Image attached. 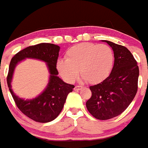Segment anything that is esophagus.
Instances as JSON below:
<instances>
[{"mask_svg":"<svg viewBox=\"0 0 148 148\" xmlns=\"http://www.w3.org/2000/svg\"><path fill=\"white\" fill-rule=\"evenodd\" d=\"M81 88H82L81 86L76 85V86H75V87H74V90H80V89H81Z\"/></svg>","mask_w":148,"mask_h":148,"instance_id":"34e87169","label":"esophagus"}]
</instances>
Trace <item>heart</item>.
Here are the masks:
<instances>
[{
    "instance_id": "heart-1",
    "label": "heart",
    "mask_w": 148,
    "mask_h": 148,
    "mask_svg": "<svg viewBox=\"0 0 148 148\" xmlns=\"http://www.w3.org/2000/svg\"><path fill=\"white\" fill-rule=\"evenodd\" d=\"M114 53L109 46L81 43L70 47L66 59L58 61V70L67 82H73L80 74L90 84L103 81L110 74L114 64Z\"/></svg>"
}]
</instances>
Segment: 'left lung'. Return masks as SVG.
<instances>
[{
	"label": "left lung",
	"instance_id": "left-lung-1",
	"mask_svg": "<svg viewBox=\"0 0 148 148\" xmlns=\"http://www.w3.org/2000/svg\"><path fill=\"white\" fill-rule=\"evenodd\" d=\"M114 51V64L110 75L90 86L91 97L86 102L88 110L98 120L111 119L126 110L138 91L139 68L127 47L104 40Z\"/></svg>",
	"mask_w": 148,
	"mask_h": 148
}]
</instances>
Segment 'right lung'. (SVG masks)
Wrapping results in <instances>:
<instances>
[{"mask_svg":"<svg viewBox=\"0 0 148 148\" xmlns=\"http://www.w3.org/2000/svg\"><path fill=\"white\" fill-rule=\"evenodd\" d=\"M60 47L41 43L20 51L12 58L9 65L7 83L16 105L24 115L36 122L47 123L53 121L62 110L67 95L73 90L74 85L64 83L58 77L57 69ZM25 58H35L47 63L51 76L47 88L40 95L32 100H24L16 96L11 89L10 82L16 65Z\"/></svg>","mask_w":148,"mask_h":148,"instance_id":"right-lung-1","label":"right lung"}]
</instances>
